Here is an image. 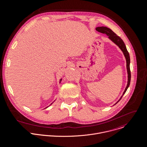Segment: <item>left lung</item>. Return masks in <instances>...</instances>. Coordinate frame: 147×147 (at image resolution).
<instances>
[{
  "instance_id": "obj_1",
  "label": "left lung",
  "mask_w": 147,
  "mask_h": 147,
  "mask_svg": "<svg viewBox=\"0 0 147 147\" xmlns=\"http://www.w3.org/2000/svg\"><path fill=\"white\" fill-rule=\"evenodd\" d=\"M96 30L99 32H100L103 34H106L109 38L111 40L114 44H115L117 47L120 49V50L123 52V53L125 58L126 59V63H127V74H128V81H127V86L125 88L122 95L121 96V97L120 98V99H119V100L114 105H115L117 102H119V100L121 99L122 96H123V95L125 94V92H126L127 88H128L129 84H130V82H131V71H130V67H129V65H130V57H129V55L128 52L127 51V49L126 48L125 45L124 44V42H123V41L122 40V39L119 37L117 36L112 30L106 27H96Z\"/></svg>"
}]
</instances>
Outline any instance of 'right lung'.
Returning <instances> with one entry per match:
<instances>
[{
	"mask_svg": "<svg viewBox=\"0 0 147 147\" xmlns=\"http://www.w3.org/2000/svg\"><path fill=\"white\" fill-rule=\"evenodd\" d=\"M61 81H62V79H60V80H59V83H61ZM54 102H55V101H54ZM51 103V105H52V103ZM48 107H46V108H45V109H47V108H48Z\"/></svg>",
	"mask_w": 147,
	"mask_h": 147,
	"instance_id": "1",
	"label": "right lung"
}]
</instances>
